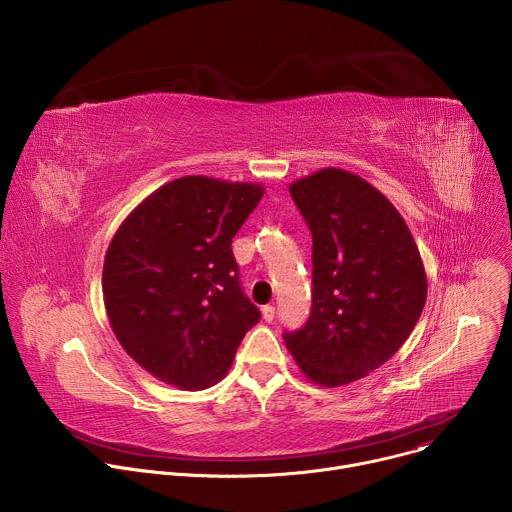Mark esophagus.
Wrapping results in <instances>:
<instances>
[{"mask_svg": "<svg viewBox=\"0 0 512 512\" xmlns=\"http://www.w3.org/2000/svg\"><path fill=\"white\" fill-rule=\"evenodd\" d=\"M261 314H263V320H265V322H273V320H275V308H273V306H263Z\"/></svg>", "mask_w": 512, "mask_h": 512, "instance_id": "34e87169", "label": "esophagus"}]
</instances>
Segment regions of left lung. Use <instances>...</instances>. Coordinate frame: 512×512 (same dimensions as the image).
<instances>
[{"instance_id":"1","label":"left lung","mask_w":512,"mask_h":512,"mask_svg":"<svg viewBox=\"0 0 512 512\" xmlns=\"http://www.w3.org/2000/svg\"><path fill=\"white\" fill-rule=\"evenodd\" d=\"M312 233V312L283 340L316 385L340 387L385 364L413 332L427 277L409 227L373 184L324 168L289 186Z\"/></svg>"}]
</instances>
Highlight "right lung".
Returning <instances> with one entry per match:
<instances>
[{
    "label": "right lung",
    "mask_w": 512,
    "mask_h": 512,
    "mask_svg": "<svg viewBox=\"0 0 512 512\" xmlns=\"http://www.w3.org/2000/svg\"><path fill=\"white\" fill-rule=\"evenodd\" d=\"M263 192L184 176L141 200L113 235L103 265L107 318L123 350L156 379L186 391L216 385L259 322L231 243Z\"/></svg>",
    "instance_id": "add662e5"
}]
</instances>
